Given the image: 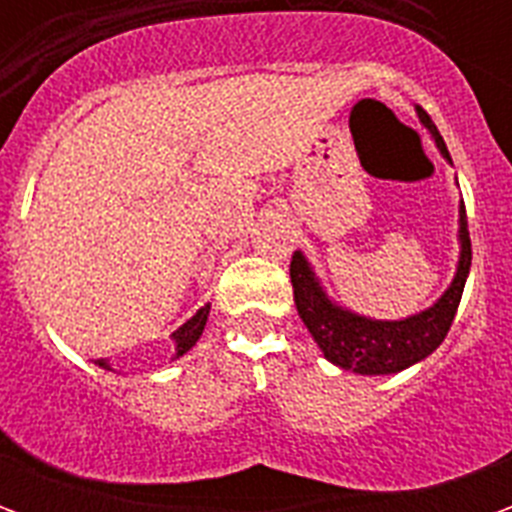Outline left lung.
Segmentation results:
<instances>
[{
  "instance_id": "left-lung-1",
  "label": "left lung",
  "mask_w": 512,
  "mask_h": 512,
  "mask_svg": "<svg viewBox=\"0 0 512 512\" xmlns=\"http://www.w3.org/2000/svg\"><path fill=\"white\" fill-rule=\"evenodd\" d=\"M417 117L433 136L441 156L450 161L447 145L433 126L428 112L417 106ZM458 244H461V255H458L450 288L444 290L428 310L400 318V321H376V318L351 312L348 307H340L323 290L321 279L315 277L304 252H293V260H290L293 301H296L299 318L310 329L312 340L318 343L323 356L332 365L359 373V376H392V373H400L433 354L444 343V337L455 321L463 285H466L469 268H472V241H469V230H466L463 202L458 208Z\"/></svg>"
}]
</instances>
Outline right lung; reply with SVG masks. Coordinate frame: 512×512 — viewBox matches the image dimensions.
I'll return each instance as SVG.
<instances>
[{
	"instance_id": "obj_1",
	"label": "right lung",
	"mask_w": 512,
	"mask_h": 512,
	"mask_svg": "<svg viewBox=\"0 0 512 512\" xmlns=\"http://www.w3.org/2000/svg\"><path fill=\"white\" fill-rule=\"evenodd\" d=\"M208 312H211V304L200 307V310L191 315L189 321L180 326L178 332H172V340H175V356H172V359H180L186 351H191V348L197 345V340L202 337V329H205V323H208ZM95 365L104 367V370H112L109 359H98Z\"/></svg>"
}]
</instances>
